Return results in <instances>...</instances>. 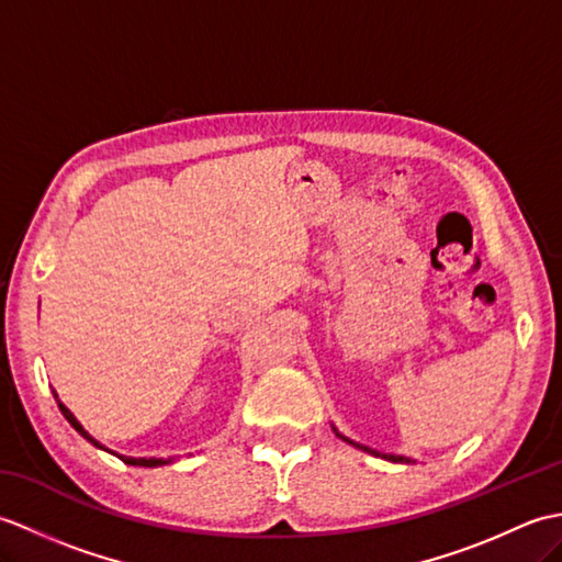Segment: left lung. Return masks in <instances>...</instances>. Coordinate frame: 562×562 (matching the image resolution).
<instances>
[{
	"label": "left lung",
	"mask_w": 562,
	"mask_h": 562,
	"mask_svg": "<svg viewBox=\"0 0 562 562\" xmlns=\"http://www.w3.org/2000/svg\"><path fill=\"white\" fill-rule=\"evenodd\" d=\"M330 427H333V432H336L342 441H348V445H352L355 449H362V451H367V453H372V457H376V459H384V461H391V463H415L413 459H408V457H401V453H384V451H376V449H372V447H364V445H360V441H352V439H348L345 435H340L338 432V427L330 423Z\"/></svg>",
	"instance_id": "left-lung-1"
}]
</instances>
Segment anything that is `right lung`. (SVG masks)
<instances>
[{
  "instance_id": "1",
  "label": "right lung",
  "mask_w": 562,
  "mask_h": 562,
  "mask_svg": "<svg viewBox=\"0 0 562 562\" xmlns=\"http://www.w3.org/2000/svg\"><path fill=\"white\" fill-rule=\"evenodd\" d=\"M55 393V391H53ZM55 398H57V393H55ZM57 408L59 411H63V415L67 417V423L71 425V427H75L77 429V432L83 437V439H87V441H91V445L93 447H97V449H103V451H109V449H105L103 445H101V441H97V439H93L89 432H87V429H83L81 427V423L77 420V417L75 415H71V411L67 408V405L63 403V401H59L57 398ZM125 463H130V465H145V469H157V465H166V463H173L176 461V457H169V459H161V457H121Z\"/></svg>"
}]
</instances>
